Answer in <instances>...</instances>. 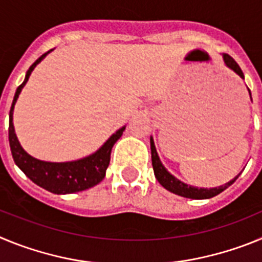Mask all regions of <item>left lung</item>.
Instances as JSON below:
<instances>
[{"instance_id": "8db88e82", "label": "left lung", "mask_w": 262, "mask_h": 262, "mask_svg": "<svg viewBox=\"0 0 262 262\" xmlns=\"http://www.w3.org/2000/svg\"><path fill=\"white\" fill-rule=\"evenodd\" d=\"M223 57L227 67H230V68L233 69V71L240 76V77L244 78V75H243V71L239 67V64H237V62H236L230 55H224ZM151 154H152V166H154V172L157 178V181L160 182V185H163L166 190H169L170 193L185 196V198H191V200H206V198H212V196L217 195V194H221L223 190H226L227 187L231 186V185L237 180V177H239V176H237V177L233 178L232 181L223 185V186L214 187V189H198V187L189 186V185L181 182L180 180L173 177V176L170 174L165 168H164L161 161H160L159 156H157L156 148H155V143L152 138H151Z\"/></svg>"}]
</instances>
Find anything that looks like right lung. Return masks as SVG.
Wrapping results in <instances>:
<instances>
[{"label":"right lung","mask_w":262,"mask_h":262,"mask_svg":"<svg viewBox=\"0 0 262 262\" xmlns=\"http://www.w3.org/2000/svg\"><path fill=\"white\" fill-rule=\"evenodd\" d=\"M43 53L38 60L29 68L26 73V78L22 84L17 88V92L14 94L13 103H11L10 113H9V144H10L11 155H13L14 163L19 166L27 177L31 180L34 184L39 185L46 190L55 194H71L77 193V191L86 190L89 187L96 186L97 184L102 181L105 178L106 169L110 164L111 149L114 147L115 142L122 136L124 131V127L118 129L114 135L108 139L107 142L99 148L96 154L92 156H88L85 159H81L78 161H72V163H46L40 161L26 152L23 151L18 142L15 133H14L13 126V110L14 105L17 102V98L19 96L20 90L25 86V84L29 80L32 69L35 68L36 64L41 61V59L50 53Z\"/></svg>","instance_id":"1"}]
</instances>
